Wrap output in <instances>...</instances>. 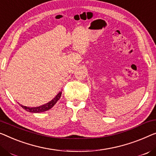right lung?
<instances>
[{
	"label": "right lung",
	"instance_id": "obj_1",
	"mask_svg": "<svg viewBox=\"0 0 156 156\" xmlns=\"http://www.w3.org/2000/svg\"><path fill=\"white\" fill-rule=\"evenodd\" d=\"M62 96V92H59V94H58L57 96H56L52 100H51L50 101H49L48 103L46 104H44L43 106H38V107H27V106H24L21 105L22 107L25 109V110L29 111V112H31V113H41V112H44V111H48L49 109L52 108L53 106H55V104L57 103V101L60 99V97Z\"/></svg>",
	"mask_w": 156,
	"mask_h": 156
}]
</instances>
